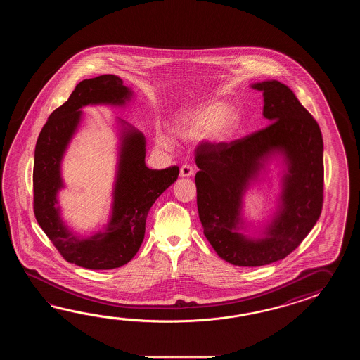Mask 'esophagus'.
I'll use <instances>...</instances> for the list:
<instances>
[{"mask_svg":"<svg viewBox=\"0 0 360 360\" xmlns=\"http://www.w3.org/2000/svg\"><path fill=\"white\" fill-rule=\"evenodd\" d=\"M193 174H194V169H193L191 165H183V166H181V169H180V176H193Z\"/></svg>","mask_w":360,"mask_h":360,"instance_id":"1","label":"esophagus"}]
</instances>
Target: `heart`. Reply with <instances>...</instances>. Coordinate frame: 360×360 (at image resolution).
Here are the masks:
<instances>
[{
	"label": "heart",
	"instance_id": "heart-1",
	"mask_svg": "<svg viewBox=\"0 0 360 360\" xmlns=\"http://www.w3.org/2000/svg\"><path fill=\"white\" fill-rule=\"evenodd\" d=\"M238 120L239 113L233 105L211 103L191 112L174 129V135L184 141H194L202 138L212 143H221L231 135ZM155 141L163 149H172L171 140L162 134H157Z\"/></svg>",
	"mask_w": 360,
	"mask_h": 360
}]
</instances>
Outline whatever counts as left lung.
<instances>
[{
    "instance_id": "1",
    "label": "left lung",
    "mask_w": 360,
    "mask_h": 360,
    "mask_svg": "<svg viewBox=\"0 0 360 360\" xmlns=\"http://www.w3.org/2000/svg\"><path fill=\"white\" fill-rule=\"evenodd\" d=\"M262 115L270 124L236 141L203 144L195 154L197 206L203 233L216 253L237 266L282 260L313 229L323 207V139L314 120L288 86L269 79ZM281 155L286 163L278 211L259 238L240 233L243 195L264 163Z\"/></svg>"
}]
</instances>
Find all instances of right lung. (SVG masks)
Returning a JSON list of instances; mask_svg holds the SVG:
<instances>
[{"label":"right lung","instance_id":"add662e5","mask_svg":"<svg viewBox=\"0 0 360 360\" xmlns=\"http://www.w3.org/2000/svg\"><path fill=\"white\" fill-rule=\"evenodd\" d=\"M131 98L132 91L115 75L84 79L50 115L37 139L33 166L34 216L61 256L82 268L109 270L127 264L143 243L150 207L179 176L177 166L148 169L144 135L120 120V152L109 221L104 229L81 237L61 220L58 206V193L64 188L61 161L81 122V109L98 104L121 107Z\"/></svg>","mask_w":360,"mask_h":360}]
</instances>
